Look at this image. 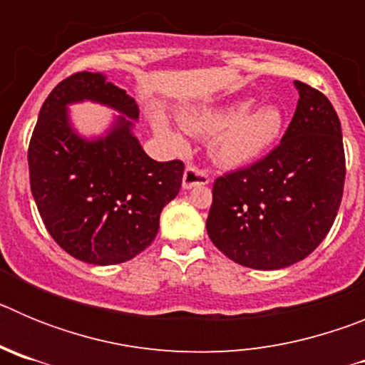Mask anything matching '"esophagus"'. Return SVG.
I'll use <instances>...</instances> for the list:
<instances>
[{
  "label": "esophagus",
  "mask_w": 365,
  "mask_h": 365,
  "mask_svg": "<svg viewBox=\"0 0 365 365\" xmlns=\"http://www.w3.org/2000/svg\"><path fill=\"white\" fill-rule=\"evenodd\" d=\"M208 182H210L208 173L202 172V170H197L195 166H186L185 175H182V188L190 190L195 188V186H205Z\"/></svg>",
  "instance_id": "esophagus-1"
}]
</instances>
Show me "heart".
Returning a JSON list of instances; mask_svg holds the SVG:
<instances>
[{
    "mask_svg": "<svg viewBox=\"0 0 365 365\" xmlns=\"http://www.w3.org/2000/svg\"><path fill=\"white\" fill-rule=\"evenodd\" d=\"M252 100H235L228 104L193 109L180 117L185 130L212 140V159L225 168L250 164L278 143L285 125V117L278 106L252 108ZM155 131L163 137H173V131L163 115H153Z\"/></svg>",
    "mask_w": 365,
    "mask_h": 365,
    "instance_id": "1",
    "label": "heart"
}]
</instances>
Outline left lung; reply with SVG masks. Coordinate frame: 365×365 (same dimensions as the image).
I'll list each match as a JSON object with an SVG mask.
<instances>
[{
	"label": "left lung",
	"instance_id": "8db88e82",
	"mask_svg": "<svg viewBox=\"0 0 365 365\" xmlns=\"http://www.w3.org/2000/svg\"><path fill=\"white\" fill-rule=\"evenodd\" d=\"M298 106L282 143L254 166L219 177L206 219L232 261L278 270L305 259L333 227L344 193L341 125L327 96L294 82Z\"/></svg>",
	"mask_w": 365,
	"mask_h": 365
}]
</instances>
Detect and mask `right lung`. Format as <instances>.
<instances>
[{"instance_id": "add662e5", "label": "right lung", "mask_w": 365, "mask_h": 365, "mask_svg": "<svg viewBox=\"0 0 365 365\" xmlns=\"http://www.w3.org/2000/svg\"><path fill=\"white\" fill-rule=\"evenodd\" d=\"M93 101L118 112L86 138L68 106ZM138 104L102 73H76L54 87L29 146L32 197L45 228L73 257L117 265L150 247L164 206L177 197L185 164L157 163L135 137Z\"/></svg>"}]
</instances>
